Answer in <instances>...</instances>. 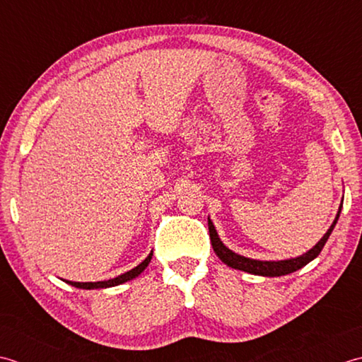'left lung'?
Listing matches in <instances>:
<instances>
[{
	"instance_id": "8db88e82",
	"label": "left lung",
	"mask_w": 362,
	"mask_h": 362,
	"mask_svg": "<svg viewBox=\"0 0 362 362\" xmlns=\"http://www.w3.org/2000/svg\"><path fill=\"white\" fill-rule=\"evenodd\" d=\"M342 208V204H341ZM341 208L337 211V216L334 218L333 225L329 226V230L325 233V235L315 243V245L306 252L305 255H301L298 257H292V259H284V261H256V259H250V257L240 256L238 253L231 252L230 248L223 245V242L220 240L218 234L216 231V226L212 225L211 218L208 217V226H209V238H211V243L212 248L216 255L222 259V262H225L228 267L231 269H238V270H243L248 272V274L253 275H261V276H281V275H287L292 274V272H297L298 269L305 267L308 262H311L313 259H315L317 256L320 255L322 248L325 247V243L329 238V234L333 233L334 226L339 220V216H341Z\"/></svg>"
}]
</instances>
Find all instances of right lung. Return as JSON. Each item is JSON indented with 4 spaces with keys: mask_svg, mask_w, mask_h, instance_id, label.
I'll return each instance as SVG.
<instances>
[{
    "mask_svg": "<svg viewBox=\"0 0 362 362\" xmlns=\"http://www.w3.org/2000/svg\"><path fill=\"white\" fill-rule=\"evenodd\" d=\"M151 256H153V252L145 257V261H142L140 262L137 267H134V269H131L129 272H127V274H123V275H120V276H117V278H112V279H107V281H97V283H76V281H65V283H69V284H71V286H75V287H79V289H103V287H112V286H119V284H123V283H127V281H129V279H132V278H136V276H139L140 274H142V272L148 267V264H150V261H151Z\"/></svg>",
    "mask_w": 362,
    "mask_h": 362,
    "instance_id": "obj_1",
    "label": "right lung"
}]
</instances>
